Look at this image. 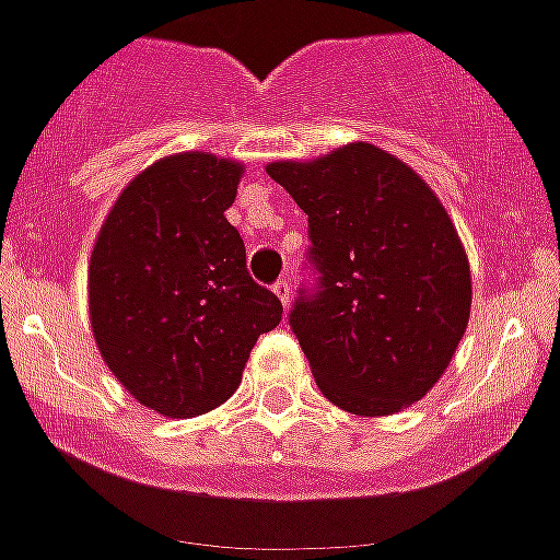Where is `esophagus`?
Returning <instances> with one entry per match:
<instances>
[{"mask_svg":"<svg viewBox=\"0 0 560 560\" xmlns=\"http://www.w3.org/2000/svg\"><path fill=\"white\" fill-rule=\"evenodd\" d=\"M272 293L279 295L281 304L290 302V279H288V276H281V279L276 281V284H272Z\"/></svg>","mask_w":560,"mask_h":560,"instance_id":"1","label":"esophagus"}]
</instances>
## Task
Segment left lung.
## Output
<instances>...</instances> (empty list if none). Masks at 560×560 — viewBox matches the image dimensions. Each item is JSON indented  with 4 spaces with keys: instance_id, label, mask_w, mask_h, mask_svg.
<instances>
[{
    "instance_id": "1",
    "label": "left lung",
    "mask_w": 560,
    "mask_h": 560,
    "mask_svg": "<svg viewBox=\"0 0 560 560\" xmlns=\"http://www.w3.org/2000/svg\"><path fill=\"white\" fill-rule=\"evenodd\" d=\"M267 175L307 215L313 284L290 330L334 406L385 417L438 383L471 311V276L452 218L411 166L371 143Z\"/></svg>"
}]
</instances>
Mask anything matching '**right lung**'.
Returning a JSON list of instances; mask_svg holds the SVG:
<instances>
[{
  "instance_id": "right-lung-1",
  "label": "right lung",
  "mask_w": 560,
  "mask_h": 560,
  "mask_svg": "<svg viewBox=\"0 0 560 560\" xmlns=\"http://www.w3.org/2000/svg\"><path fill=\"white\" fill-rule=\"evenodd\" d=\"M241 163L170 154L140 172L108 212L89 267V316L103 362L131 397L186 420L233 397L258 336L281 322L249 279L224 218Z\"/></svg>"
}]
</instances>
